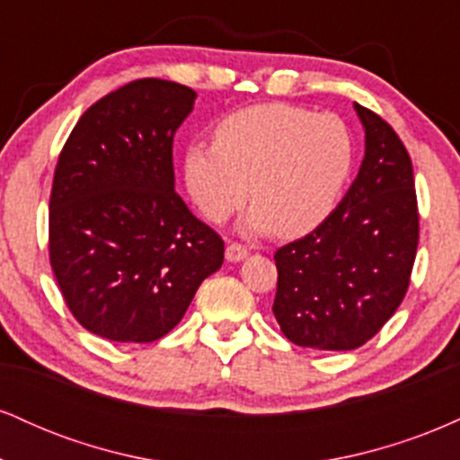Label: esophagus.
I'll list each match as a JSON object with an SVG mask.
<instances>
[{"label":"esophagus","mask_w":460,"mask_h":460,"mask_svg":"<svg viewBox=\"0 0 460 460\" xmlns=\"http://www.w3.org/2000/svg\"><path fill=\"white\" fill-rule=\"evenodd\" d=\"M246 255H248V248L242 246V244H237V242H231V244L226 246V251H225L226 261H231V263H237V261L246 260Z\"/></svg>","instance_id":"34e87169"}]
</instances>
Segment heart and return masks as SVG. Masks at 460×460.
<instances>
[{
	"mask_svg": "<svg viewBox=\"0 0 460 460\" xmlns=\"http://www.w3.org/2000/svg\"><path fill=\"white\" fill-rule=\"evenodd\" d=\"M355 166V140L341 119L288 103H257L226 114L214 142L183 153V181L199 212L220 223L252 200L240 229L296 237L340 203Z\"/></svg>",
	"mask_w": 460,
	"mask_h": 460,
	"instance_id": "heart-1",
	"label": "heart"
}]
</instances>
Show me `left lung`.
I'll return each instance as SVG.
<instances>
[{
	"instance_id": "obj_1",
	"label": "left lung",
	"mask_w": 460,
	"mask_h": 460,
	"mask_svg": "<svg viewBox=\"0 0 460 460\" xmlns=\"http://www.w3.org/2000/svg\"><path fill=\"white\" fill-rule=\"evenodd\" d=\"M366 155L346 197L309 235L279 248L274 318L289 341L355 350L395 314L413 270L420 216L411 157L372 110L355 103Z\"/></svg>"
}]
</instances>
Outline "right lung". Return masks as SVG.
<instances>
[{"label":"right lung","instance_id":"add662e5","mask_svg":"<svg viewBox=\"0 0 460 460\" xmlns=\"http://www.w3.org/2000/svg\"><path fill=\"white\" fill-rule=\"evenodd\" d=\"M197 93L136 79L91 105L58 157L49 260L86 331L149 344L172 331L225 242L175 192L172 138Z\"/></svg>","mask_w":460,"mask_h":460}]
</instances>
